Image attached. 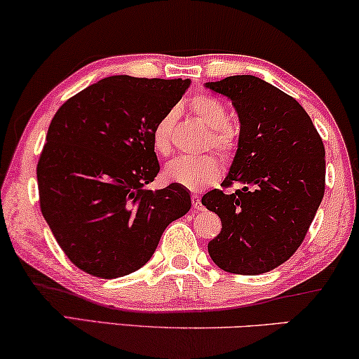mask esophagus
<instances>
[{"label": "esophagus", "mask_w": 359, "mask_h": 359, "mask_svg": "<svg viewBox=\"0 0 359 359\" xmlns=\"http://www.w3.org/2000/svg\"><path fill=\"white\" fill-rule=\"evenodd\" d=\"M191 205H194V208H195V210H203V205H201L200 196L196 195V194L191 195Z\"/></svg>", "instance_id": "1"}]
</instances>
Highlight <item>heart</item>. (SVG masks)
<instances>
[{
	"instance_id": "b5f03b06",
	"label": "heart",
	"mask_w": 359,
	"mask_h": 359,
	"mask_svg": "<svg viewBox=\"0 0 359 359\" xmlns=\"http://www.w3.org/2000/svg\"><path fill=\"white\" fill-rule=\"evenodd\" d=\"M190 109L206 127L211 128V146L221 153H229L236 144V133L229 125L228 109L221 100L208 94H198L190 100ZM177 120L174 109L159 117L153 127V146L159 154H169L172 149V130ZM165 179L189 190H200L213 184L221 175L219 161L211 154L179 156L165 164Z\"/></svg>"
}]
</instances>
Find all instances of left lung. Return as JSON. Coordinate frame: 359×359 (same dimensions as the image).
Masks as SVG:
<instances>
[{
    "label": "left lung",
    "instance_id": "8db88e82",
    "mask_svg": "<svg viewBox=\"0 0 359 359\" xmlns=\"http://www.w3.org/2000/svg\"><path fill=\"white\" fill-rule=\"evenodd\" d=\"M205 88L231 99L241 122L223 180L241 189L201 198L223 224L208 242L210 257L229 273H265L297 250L324 198V143L299 102L264 79L237 74Z\"/></svg>",
    "mask_w": 359,
    "mask_h": 359
}]
</instances>
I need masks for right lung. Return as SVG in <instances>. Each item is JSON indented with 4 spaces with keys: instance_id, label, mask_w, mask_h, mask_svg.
Returning <instances> with one entry per match:
<instances>
[{
    "instance_id": "add662e5",
    "label": "right lung",
    "mask_w": 359,
    "mask_h": 359,
    "mask_svg": "<svg viewBox=\"0 0 359 359\" xmlns=\"http://www.w3.org/2000/svg\"><path fill=\"white\" fill-rule=\"evenodd\" d=\"M189 86L190 79L104 78L52 118L37 164L40 210L86 273H133L153 257L164 229L190 210L179 184L144 189L159 172L153 127Z\"/></svg>"
}]
</instances>
